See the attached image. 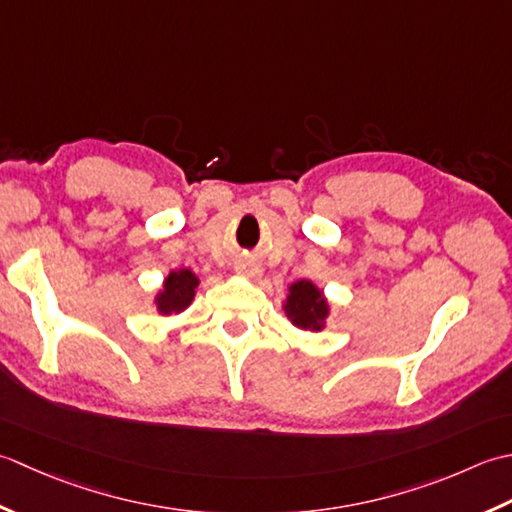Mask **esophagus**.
<instances>
[{
  "label": "esophagus",
  "instance_id": "34e87169",
  "mask_svg": "<svg viewBox=\"0 0 512 512\" xmlns=\"http://www.w3.org/2000/svg\"><path fill=\"white\" fill-rule=\"evenodd\" d=\"M236 271H238V274H245V276H258L260 274V269L256 265H247V263L236 265Z\"/></svg>",
  "mask_w": 512,
  "mask_h": 512
}]
</instances>
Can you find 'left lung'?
Wrapping results in <instances>:
<instances>
[{
    "label": "left lung",
    "instance_id": "obj_1",
    "mask_svg": "<svg viewBox=\"0 0 512 512\" xmlns=\"http://www.w3.org/2000/svg\"><path fill=\"white\" fill-rule=\"evenodd\" d=\"M285 314L298 329L322 331L329 316V302L311 280H298L289 287Z\"/></svg>",
    "mask_w": 512,
    "mask_h": 512
}]
</instances>
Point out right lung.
<instances>
[{
    "mask_svg": "<svg viewBox=\"0 0 512 512\" xmlns=\"http://www.w3.org/2000/svg\"><path fill=\"white\" fill-rule=\"evenodd\" d=\"M196 287H198V278L190 269L170 271L163 283V289L154 298L159 314L163 316L181 314V311L190 307V302L194 300Z\"/></svg>",
    "mask_w": 512,
    "mask_h": 512,
    "instance_id": "1",
    "label": "right lung"
}]
</instances>
